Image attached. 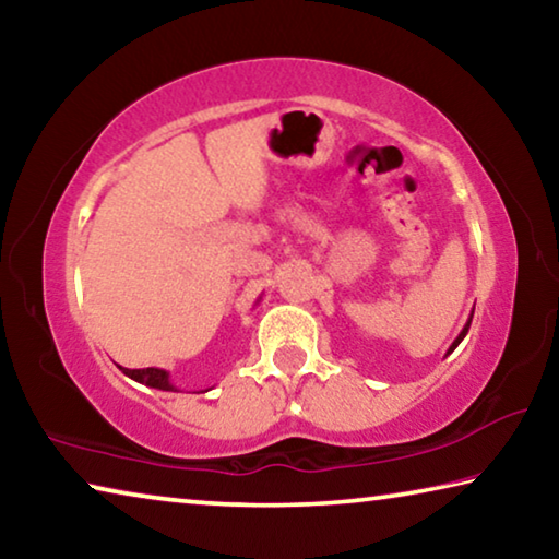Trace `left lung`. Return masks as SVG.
I'll return each mask as SVG.
<instances>
[{
    "label": "left lung",
    "mask_w": 559,
    "mask_h": 559,
    "mask_svg": "<svg viewBox=\"0 0 559 559\" xmlns=\"http://www.w3.org/2000/svg\"><path fill=\"white\" fill-rule=\"evenodd\" d=\"M471 320H473V310H471V318H468V323H466V325H463V330H461V333H459V337H456V340H453V343H451V347L447 349V355H451V353H453V349H456V347H459V343H461V340H463V337H466V333H468V328H471Z\"/></svg>",
    "instance_id": "1"
}]
</instances>
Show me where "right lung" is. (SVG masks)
Listing matches in <instances>:
<instances>
[{
    "label": "right lung",
    "instance_id": "1",
    "mask_svg": "<svg viewBox=\"0 0 559 559\" xmlns=\"http://www.w3.org/2000/svg\"><path fill=\"white\" fill-rule=\"evenodd\" d=\"M130 380H135L145 386H153V390H163V392H177V386L169 382V372L159 370V367H145V370H128V367H120Z\"/></svg>",
    "mask_w": 559,
    "mask_h": 559
}]
</instances>
